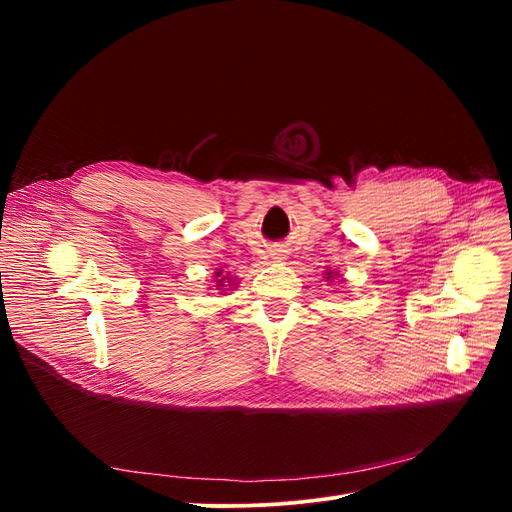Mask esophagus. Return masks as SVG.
Instances as JSON below:
<instances>
[{
    "label": "esophagus",
    "instance_id": "obj_1",
    "mask_svg": "<svg viewBox=\"0 0 512 512\" xmlns=\"http://www.w3.org/2000/svg\"><path fill=\"white\" fill-rule=\"evenodd\" d=\"M282 256H284V254H280V252H275V254H273V258H280V260H282Z\"/></svg>",
    "mask_w": 512,
    "mask_h": 512
}]
</instances>
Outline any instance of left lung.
Wrapping results in <instances>:
<instances>
[{
  "mask_svg": "<svg viewBox=\"0 0 512 512\" xmlns=\"http://www.w3.org/2000/svg\"><path fill=\"white\" fill-rule=\"evenodd\" d=\"M327 275H329V277H331V271H329V273H327Z\"/></svg>",
  "mask_w": 512,
  "mask_h": 512,
  "instance_id": "obj_1",
  "label": "left lung"
}]
</instances>
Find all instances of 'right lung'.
I'll list each match as a JSON object with an SVG mask.
<instances>
[{"label": "right lung", "mask_w": 512, "mask_h": 512, "mask_svg": "<svg viewBox=\"0 0 512 512\" xmlns=\"http://www.w3.org/2000/svg\"><path fill=\"white\" fill-rule=\"evenodd\" d=\"M218 275H220V273H218ZM222 280H226V277H222ZM222 280H220V286H224V284H222Z\"/></svg>", "instance_id": "add662e5"}]
</instances>
